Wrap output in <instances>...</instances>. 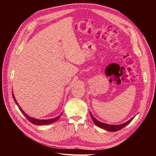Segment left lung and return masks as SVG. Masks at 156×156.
Instances as JSON below:
<instances>
[{
    "instance_id": "1",
    "label": "left lung",
    "mask_w": 156,
    "mask_h": 156,
    "mask_svg": "<svg viewBox=\"0 0 156 156\" xmlns=\"http://www.w3.org/2000/svg\"><path fill=\"white\" fill-rule=\"evenodd\" d=\"M90 116H91V119L92 120V121L94 122V123L97 126L101 127L102 129H104L107 131H112V132H114V131H119L121 129L123 128L126 126H127L129 123L131 122V120L134 119V117L131 118V119L128 120L127 122H125L124 124H119V125H111V124H105V123H103V122H101L99 120H98L96 119H95V117H94L92 114L91 113V112H90Z\"/></svg>"
}]
</instances>
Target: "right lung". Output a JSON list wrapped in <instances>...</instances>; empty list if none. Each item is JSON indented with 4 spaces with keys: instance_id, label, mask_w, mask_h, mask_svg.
Masks as SVG:
<instances>
[{
    "instance_id": "right-lung-1",
    "label": "right lung",
    "mask_w": 156,
    "mask_h": 156,
    "mask_svg": "<svg viewBox=\"0 0 156 156\" xmlns=\"http://www.w3.org/2000/svg\"><path fill=\"white\" fill-rule=\"evenodd\" d=\"M12 96H13V98L14 101H15L16 103V104H17V105L18 106L19 108H20V110L21 111V112L23 113V115H25V117L27 118V119H28V120H29V121L31 122V123L34 124H35V125L42 126V125H46V124H52V123H53V122H56V120H58V119H59V118L60 117L61 115H62V113H61V114H60V115H58V116H56V117L54 118V119H47V120H40V119H34V118H32V117H31V116H29V115H27L26 113H25L24 111H23L22 108L20 107V105H19V104H18V103L17 102V101H16V100L15 97H14V95H13V93H12Z\"/></svg>"
}]
</instances>
